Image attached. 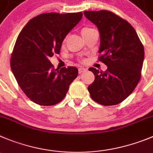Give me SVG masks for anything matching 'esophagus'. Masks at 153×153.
Instances as JSON below:
<instances>
[{"instance_id":"esophagus-1","label":"esophagus","mask_w":153,"mask_h":153,"mask_svg":"<svg viewBox=\"0 0 153 153\" xmlns=\"http://www.w3.org/2000/svg\"><path fill=\"white\" fill-rule=\"evenodd\" d=\"M85 71H86V68H82V67H81V68H78V72H79L80 74L82 73V72H85Z\"/></svg>"}]
</instances>
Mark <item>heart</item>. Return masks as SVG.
<instances>
[{"instance_id": "b5f03b06", "label": "heart", "mask_w": 153, "mask_h": 153, "mask_svg": "<svg viewBox=\"0 0 153 153\" xmlns=\"http://www.w3.org/2000/svg\"><path fill=\"white\" fill-rule=\"evenodd\" d=\"M91 29H92V28H84L83 29L81 30V35H83V34H85V32H87V31H90Z\"/></svg>"}]
</instances>
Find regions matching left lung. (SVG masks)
I'll list each match as a JSON object with an SVG mask.
<instances>
[{"label":"left lung","instance_id":"obj_1","mask_svg":"<svg viewBox=\"0 0 153 153\" xmlns=\"http://www.w3.org/2000/svg\"><path fill=\"white\" fill-rule=\"evenodd\" d=\"M84 14L99 30V60L107 65L105 72L89 68L95 79L88 90L95 102L116 105L129 96L140 79L143 46L132 25L113 13L103 10Z\"/></svg>","mask_w":153,"mask_h":153}]
</instances>
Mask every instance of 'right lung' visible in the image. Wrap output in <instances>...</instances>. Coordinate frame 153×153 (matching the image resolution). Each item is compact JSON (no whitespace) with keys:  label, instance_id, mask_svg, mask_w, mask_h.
<instances>
[{"label":"right lung","instance_id":"1","mask_svg":"<svg viewBox=\"0 0 153 153\" xmlns=\"http://www.w3.org/2000/svg\"><path fill=\"white\" fill-rule=\"evenodd\" d=\"M82 16L81 12L40 14L19 35L10 67L21 89L35 103L53 105L62 101L78 76L76 67L55 69L49 58L59 53L64 38Z\"/></svg>","mask_w":153,"mask_h":153}]
</instances>
